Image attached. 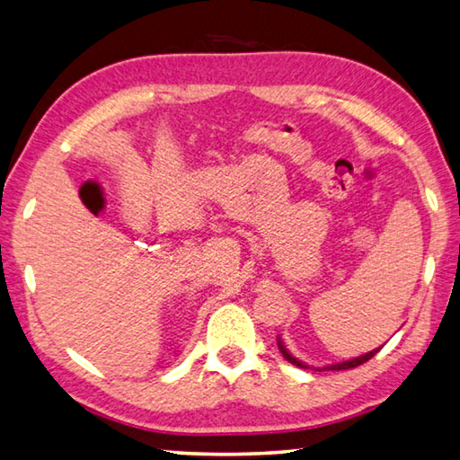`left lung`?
<instances>
[{"label": "left lung", "mask_w": 460, "mask_h": 460, "mask_svg": "<svg viewBox=\"0 0 460 460\" xmlns=\"http://www.w3.org/2000/svg\"><path fill=\"white\" fill-rule=\"evenodd\" d=\"M278 346H279V352L283 354V358H286L288 362H291L294 366H299V368H307L305 364H302V362L297 360V358H294V356L288 352V348L283 346L281 340H278ZM378 352H380V348L378 349H372V352L364 354V356H358V358H354V360H348V362H341V364H332V366H325V368H317V370H349V368H356V366L368 362L370 358H374Z\"/></svg>", "instance_id": "left-lung-1"}]
</instances>
